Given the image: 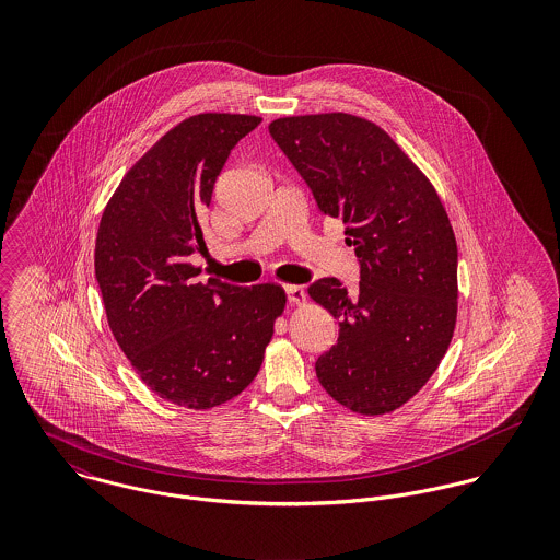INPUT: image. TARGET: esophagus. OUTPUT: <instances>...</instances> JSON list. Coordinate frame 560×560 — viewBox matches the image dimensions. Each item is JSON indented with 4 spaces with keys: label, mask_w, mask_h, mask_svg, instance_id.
I'll list each match as a JSON object with an SVG mask.
<instances>
[{
    "label": "esophagus",
    "mask_w": 560,
    "mask_h": 560,
    "mask_svg": "<svg viewBox=\"0 0 560 560\" xmlns=\"http://www.w3.org/2000/svg\"><path fill=\"white\" fill-rule=\"evenodd\" d=\"M284 289H287V295H289V302H291V304H298V306L306 304L308 295H306V291H304L302 287H295V284H287Z\"/></svg>",
    "instance_id": "esophagus-1"
}]
</instances>
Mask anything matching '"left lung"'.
Segmentation results:
<instances>
[{"label": "left lung", "instance_id": "left-lung-1", "mask_svg": "<svg viewBox=\"0 0 560 560\" xmlns=\"http://www.w3.org/2000/svg\"><path fill=\"white\" fill-rule=\"evenodd\" d=\"M269 133L360 258L353 293L336 278L308 289L340 327L315 364L320 386L355 413H390L420 393L455 334L457 241L446 209L427 174L362 116H287Z\"/></svg>", "mask_w": 560, "mask_h": 560}]
</instances>
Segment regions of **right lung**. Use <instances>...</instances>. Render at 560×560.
<instances>
[{
  "instance_id": "right-lung-1",
  "label": "right lung",
  "mask_w": 560,
  "mask_h": 560,
  "mask_svg": "<svg viewBox=\"0 0 560 560\" xmlns=\"http://www.w3.org/2000/svg\"><path fill=\"white\" fill-rule=\"evenodd\" d=\"M260 120H180L131 165L98 222L94 273L109 329L140 380L187 409L218 407L254 382L287 308L280 284L200 282L187 260L205 245L200 218L224 163Z\"/></svg>"
}]
</instances>
